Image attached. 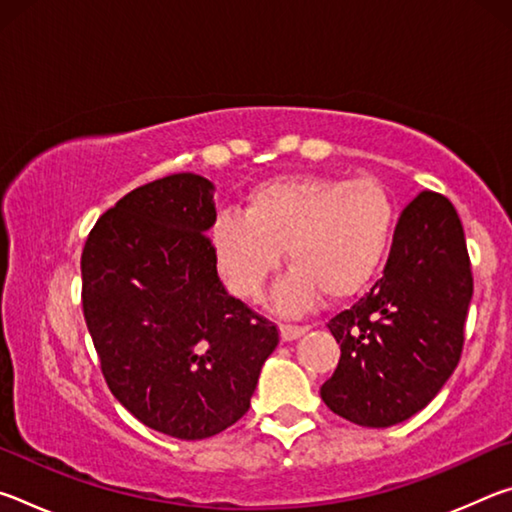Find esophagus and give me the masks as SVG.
I'll list each match as a JSON object with an SVG mask.
<instances>
[{
    "label": "esophagus",
    "instance_id": "esophagus-1",
    "mask_svg": "<svg viewBox=\"0 0 512 512\" xmlns=\"http://www.w3.org/2000/svg\"><path fill=\"white\" fill-rule=\"evenodd\" d=\"M307 327H293V325H282L280 327V339L284 343H291V341H298L300 336H305Z\"/></svg>",
    "mask_w": 512,
    "mask_h": 512
}]
</instances>
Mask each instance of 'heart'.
I'll list each match as a JSON object with an SVG mask.
<instances>
[{
    "mask_svg": "<svg viewBox=\"0 0 512 512\" xmlns=\"http://www.w3.org/2000/svg\"><path fill=\"white\" fill-rule=\"evenodd\" d=\"M397 210L375 178L291 176L257 185L244 214L214 219L210 244L230 291L253 300L282 262L273 307L296 316L329 300L357 296L375 280L393 244Z\"/></svg>",
    "mask_w": 512,
    "mask_h": 512,
    "instance_id": "1",
    "label": "heart"
}]
</instances>
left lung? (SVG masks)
Listing matches in <instances>:
<instances>
[{"mask_svg":"<svg viewBox=\"0 0 512 512\" xmlns=\"http://www.w3.org/2000/svg\"><path fill=\"white\" fill-rule=\"evenodd\" d=\"M472 271L454 205L422 192L395 225L381 280L329 320L341 359L320 397L359 427L409 420L452 377L463 350Z\"/></svg>","mask_w":512,"mask_h":512,"instance_id":"left-lung-1","label":"left lung"}]
</instances>
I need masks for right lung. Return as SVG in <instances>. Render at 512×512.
Returning <instances> with one entry per match:
<instances>
[{
    "label": "right lung",
    "instance_id": "obj_1",
    "mask_svg": "<svg viewBox=\"0 0 512 512\" xmlns=\"http://www.w3.org/2000/svg\"><path fill=\"white\" fill-rule=\"evenodd\" d=\"M214 219L210 180L171 173L110 207L81 257L83 314L108 388L178 440L232 427L280 341L219 280L205 235Z\"/></svg>",
    "mask_w": 512,
    "mask_h": 512
}]
</instances>
